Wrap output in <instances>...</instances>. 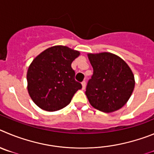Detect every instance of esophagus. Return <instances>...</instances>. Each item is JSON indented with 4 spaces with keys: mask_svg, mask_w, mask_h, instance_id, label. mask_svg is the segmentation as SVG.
Segmentation results:
<instances>
[{
    "mask_svg": "<svg viewBox=\"0 0 154 154\" xmlns=\"http://www.w3.org/2000/svg\"><path fill=\"white\" fill-rule=\"evenodd\" d=\"M81 84H82V89L84 90L85 89V87H86V81L84 80V81H83L82 83H81Z\"/></svg>",
    "mask_w": 154,
    "mask_h": 154,
    "instance_id": "esophagus-1",
    "label": "esophagus"
}]
</instances>
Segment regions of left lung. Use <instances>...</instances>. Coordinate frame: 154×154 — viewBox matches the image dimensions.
<instances>
[{
  "label": "left lung",
  "instance_id": "8db88e82",
  "mask_svg": "<svg viewBox=\"0 0 154 154\" xmlns=\"http://www.w3.org/2000/svg\"><path fill=\"white\" fill-rule=\"evenodd\" d=\"M94 69L86 95L93 107L111 113L124 106L135 86L132 70L117 55L109 52L88 54Z\"/></svg>",
  "mask_w": 154,
  "mask_h": 154
}]
</instances>
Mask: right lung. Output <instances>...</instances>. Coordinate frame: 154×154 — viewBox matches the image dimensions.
Returning a JSON list of instances; mask_svg holds the SVG:
<instances>
[{
	"label": "right lung",
	"mask_w": 154,
	"mask_h": 154,
	"mask_svg": "<svg viewBox=\"0 0 154 154\" xmlns=\"http://www.w3.org/2000/svg\"><path fill=\"white\" fill-rule=\"evenodd\" d=\"M80 52L57 45L48 48L34 58L27 73V91L37 106L47 111H57L71 101L80 83L74 79L71 63Z\"/></svg>",
	"instance_id": "obj_1"
}]
</instances>
